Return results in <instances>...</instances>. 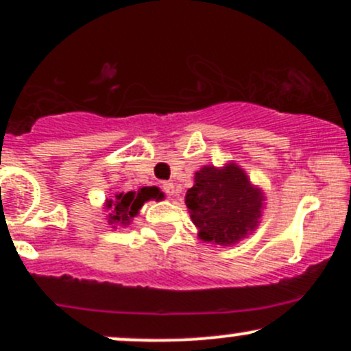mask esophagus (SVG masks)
<instances>
[{
    "mask_svg": "<svg viewBox=\"0 0 351 351\" xmlns=\"http://www.w3.org/2000/svg\"><path fill=\"white\" fill-rule=\"evenodd\" d=\"M162 192L166 193V195H175V185H173V183H169V182H165L162 183Z\"/></svg>",
    "mask_w": 351,
    "mask_h": 351,
    "instance_id": "34e87169",
    "label": "esophagus"
}]
</instances>
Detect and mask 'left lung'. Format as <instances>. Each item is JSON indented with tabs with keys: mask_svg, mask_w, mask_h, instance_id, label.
Returning a JSON list of instances; mask_svg holds the SVG:
<instances>
[{
	"mask_svg": "<svg viewBox=\"0 0 351 351\" xmlns=\"http://www.w3.org/2000/svg\"><path fill=\"white\" fill-rule=\"evenodd\" d=\"M185 204L200 239L228 246L256 228L263 193L251 185L239 166H205L195 173V185L186 192Z\"/></svg>",
	"mask_w": 351,
	"mask_h": 351,
	"instance_id": "8db88e82",
	"label": "left lung"
}]
</instances>
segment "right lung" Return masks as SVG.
<instances>
[{"label": "right lung", "instance_id": "right-lung-1", "mask_svg": "<svg viewBox=\"0 0 351 351\" xmlns=\"http://www.w3.org/2000/svg\"><path fill=\"white\" fill-rule=\"evenodd\" d=\"M149 198L159 200V198H162V193L156 186H146V189H141L137 193H119V195H115V200L107 202V208L112 210L108 221L120 226H127L130 222V219L136 217L139 208L144 205V202L149 200Z\"/></svg>", "mask_w": 351, "mask_h": 351}]
</instances>
